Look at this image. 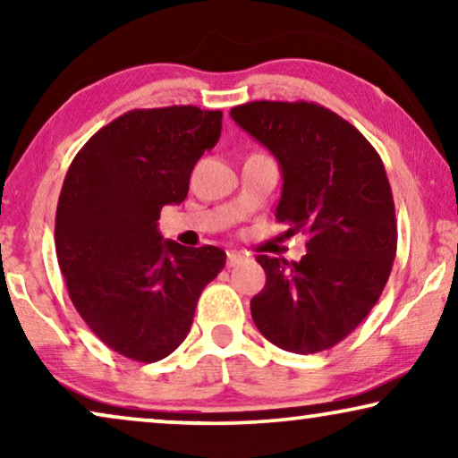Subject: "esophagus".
<instances>
[{"mask_svg": "<svg viewBox=\"0 0 458 458\" xmlns=\"http://www.w3.org/2000/svg\"><path fill=\"white\" fill-rule=\"evenodd\" d=\"M243 260H246V256H243L242 252H235V250H229V252H227V267H235Z\"/></svg>", "mask_w": 458, "mask_h": 458, "instance_id": "esophagus-1", "label": "esophagus"}]
</instances>
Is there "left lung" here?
<instances>
[{"label":"left lung","instance_id":"1","mask_svg":"<svg viewBox=\"0 0 458 458\" xmlns=\"http://www.w3.org/2000/svg\"><path fill=\"white\" fill-rule=\"evenodd\" d=\"M231 118L281 166L285 235L300 262L260 254L267 284L250 302L275 346L315 354L348 337L377 302L396 256V212L384 162L359 129L312 102H248Z\"/></svg>","mask_w":458,"mask_h":458}]
</instances>
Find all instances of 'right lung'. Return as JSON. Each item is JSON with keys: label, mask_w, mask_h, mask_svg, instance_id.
Wrapping results in <instances>:
<instances>
[{"label": "right lung", "mask_w": 458, "mask_h": 458, "mask_svg": "<svg viewBox=\"0 0 458 458\" xmlns=\"http://www.w3.org/2000/svg\"><path fill=\"white\" fill-rule=\"evenodd\" d=\"M221 127V110H131L99 129L66 173L55 254L68 296L93 334L131 360L179 348L199 293L227 260L221 248H183L158 231L162 206L187 198Z\"/></svg>", "instance_id": "right-lung-1"}]
</instances>
